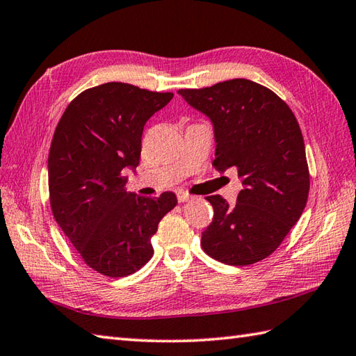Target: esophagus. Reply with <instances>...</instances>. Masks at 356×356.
I'll use <instances>...</instances> for the list:
<instances>
[{
  "label": "esophagus",
  "instance_id": "1",
  "mask_svg": "<svg viewBox=\"0 0 356 356\" xmlns=\"http://www.w3.org/2000/svg\"><path fill=\"white\" fill-rule=\"evenodd\" d=\"M191 199H193L191 194H188V193H185V191H177V200H179L180 203L190 202Z\"/></svg>",
  "mask_w": 356,
  "mask_h": 356
}]
</instances>
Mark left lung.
I'll use <instances>...</instances> for the list:
<instances>
[{
	"mask_svg": "<svg viewBox=\"0 0 356 356\" xmlns=\"http://www.w3.org/2000/svg\"><path fill=\"white\" fill-rule=\"evenodd\" d=\"M177 93L214 125L213 166L236 168L243 184L234 207L222 195L207 197L214 218L202 232L203 251L231 266L266 259L303 214L311 186L297 118L282 97L249 79Z\"/></svg>",
	"mask_w": 356,
	"mask_h": 356,
	"instance_id": "obj_1",
	"label": "left lung"
}]
</instances>
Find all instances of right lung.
Returning a JSON list of instances; mask_svg holds the SVG:
<instances>
[{
	"label": "right lung",
	"mask_w": 356,
	"mask_h": 356,
	"mask_svg": "<svg viewBox=\"0 0 356 356\" xmlns=\"http://www.w3.org/2000/svg\"><path fill=\"white\" fill-rule=\"evenodd\" d=\"M124 82L88 88L67 105L49 153L51 213L87 266L118 278L151 257V237L177 205L174 193L148 199L125 190L139 165L147 120L172 99Z\"/></svg>",
	"instance_id": "1"
}]
</instances>
